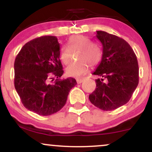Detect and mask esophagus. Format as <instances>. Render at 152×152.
I'll use <instances>...</instances> for the list:
<instances>
[{
  "label": "esophagus",
  "instance_id": "1",
  "mask_svg": "<svg viewBox=\"0 0 152 152\" xmlns=\"http://www.w3.org/2000/svg\"><path fill=\"white\" fill-rule=\"evenodd\" d=\"M83 81H84V78H78L76 79V81H77L78 83H81Z\"/></svg>",
  "mask_w": 152,
  "mask_h": 152
}]
</instances>
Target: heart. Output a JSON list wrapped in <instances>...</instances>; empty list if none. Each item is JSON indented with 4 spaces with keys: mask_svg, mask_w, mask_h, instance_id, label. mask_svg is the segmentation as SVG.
<instances>
[{
    "mask_svg": "<svg viewBox=\"0 0 152 152\" xmlns=\"http://www.w3.org/2000/svg\"><path fill=\"white\" fill-rule=\"evenodd\" d=\"M69 47L72 50H80L81 53L78 56L80 61L73 63L66 69V74L71 77H79L85 74L88 70L90 64L96 66L102 59V51L100 48L88 38L83 36H75L69 40ZM68 46H64L60 50V59L63 64H68L71 60V52Z\"/></svg>",
    "mask_w": 152,
    "mask_h": 152,
    "instance_id": "heart-1",
    "label": "heart"
}]
</instances>
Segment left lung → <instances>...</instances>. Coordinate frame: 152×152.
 Returning <instances> with one entry per match:
<instances>
[{
    "label": "left lung",
    "instance_id": "8db88e82",
    "mask_svg": "<svg viewBox=\"0 0 152 152\" xmlns=\"http://www.w3.org/2000/svg\"><path fill=\"white\" fill-rule=\"evenodd\" d=\"M96 37L102 44V58L93 72L96 88L88 96L94 106L112 111L126 104L139 83V66L136 54L123 38L96 31Z\"/></svg>",
    "mask_w": 152,
    "mask_h": 152
}]
</instances>
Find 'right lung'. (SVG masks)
<instances>
[{"label":"right lung","mask_w":152,"mask_h":152,"mask_svg":"<svg viewBox=\"0 0 152 152\" xmlns=\"http://www.w3.org/2000/svg\"><path fill=\"white\" fill-rule=\"evenodd\" d=\"M14 86L22 104L41 116L55 114L66 104L74 78L61 79L64 74L60 44L55 36H46L26 43L14 63ZM54 77H57L53 82Z\"/></svg>","instance_id":"right-lung-1"}]
</instances>
